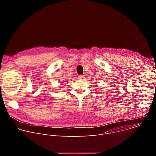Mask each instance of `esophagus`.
Instances as JSON below:
<instances>
[{
	"mask_svg": "<svg viewBox=\"0 0 156 156\" xmlns=\"http://www.w3.org/2000/svg\"><path fill=\"white\" fill-rule=\"evenodd\" d=\"M84 75H80L78 76V79L80 80H83L84 79Z\"/></svg>",
	"mask_w": 156,
	"mask_h": 156,
	"instance_id": "1",
	"label": "esophagus"
}]
</instances>
